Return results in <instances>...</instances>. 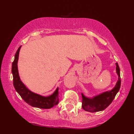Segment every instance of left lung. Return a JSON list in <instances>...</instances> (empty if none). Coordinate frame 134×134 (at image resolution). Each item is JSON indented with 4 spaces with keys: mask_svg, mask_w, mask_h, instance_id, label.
Returning <instances> with one entry per match:
<instances>
[{
    "mask_svg": "<svg viewBox=\"0 0 134 134\" xmlns=\"http://www.w3.org/2000/svg\"><path fill=\"white\" fill-rule=\"evenodd\" d=\"M116 70L118 76V80L113 90L110 91L104 92L94 96L93 98H88L84 96L82 93V107L85 111L96 112L104 110L111 103L115 96L120 90L121 85V78L120 74V68L118 63H116Z\"/></svg>",
    "mask_w": 134,
    "mask_h": 134,
    "instance_id": "obj_1",
    "label": "left lung"
}]
</instances>
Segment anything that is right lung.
Instances as JSON below:
<instances>
[{
	"label": "right lung",
	"mask_w": 134,
	"mask_h": 134,
	"mask_svg": "<svg viewBox=\"0 0 134 134\" xmlns=\"http://www.w3.org/2000/svg\"><path fill=\"white\" fill-rule=\"evenodd\" d=\"M21 47L15 54L14 60L12 64V73L13 75V84L15 90L25 102L33 107L42 109L51 108L58 103V88L49 96H42L29 90L21 82L18 73V62Z\"/></svg>",
	"instance_id": "1"
}]
</instances>
